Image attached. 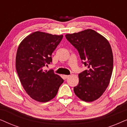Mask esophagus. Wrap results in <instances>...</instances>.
Returning <instances> with one entry per match:
<instances>
[{"instance_id":"1","label":"esophagus","mask_w":127,"mask_h":127,"mask_svg":"<svg viewBox=\"0 0 127 127\" xmlns=\"http://www.w3.org/2000/svg\"><path fill=\"white\" fill-rule=\"evenodd\" d=\"M69 75H64V77L65 78V79H67V78H68L69 77Z\"/></svg>"}]
</instances>
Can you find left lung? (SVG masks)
<instances>
[{
  "instance_id": "left-lung-1",
  "label": "left lung",
  "mask_w": 127,
  "mask_h": 127,
  "mask_svg": "<svg viewBox=\"0 0 127 127\" xmlns=\"http://www.w3.org/2000/svg\"><path fill=\"white\" fill-rule=\"evenodd\" d=\"M66 39L79 51L88 70L79 74V82L74 87L78 98L86 102L96 100L105 91L112 76L113 56L110 43L93 29L67 34Z\"/></svg>"
}]
</instances>
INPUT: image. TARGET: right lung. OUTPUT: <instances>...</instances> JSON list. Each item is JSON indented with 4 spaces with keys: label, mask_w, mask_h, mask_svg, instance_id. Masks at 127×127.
<instances>
[{
    "label": "right lung",
    "mask_w": 127,
    "mask_h": 127,
    "mask_svg": "<svg viewBox=\"0 0 127 127\" xmlns=\"http://www.w3.org/2000/svg\"><path fill=\"white\" fill-rule=\"evenodd\" d=\"M63 35L37 31L27 36L19 45L15 67L24 90L32 99L46 102L56 96L64 80L53 70L43 67L52 62L51 55Z\"/></svg>",
    "instance_id": "obj_1"
}]
</instances>
